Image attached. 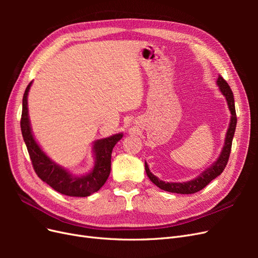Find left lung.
Instances as JSON below:
<instances>
[{
    "mask_svg": "<svg viewBox=\"0 0 258 258\" xmlns=\"http://www.w3.org/2000/svg\"><path fill=\"white\" fill-rule=\"evenodd\" d=\"M216 85L218 86V89H220L222 95L225 97L226 102H227L228 108L230 111V122L227 129V132H226L225 136V142L224 146L221 151L220 156L211 165L209 168H207L205 171L190 181L187 182H182V183H176V182H165L161 181L160 178H158L156 175H154L150 168H148V165L145 162V171L147 176L150 177L151 181L159 187L160 189H163L169 192H175V194H183V195H188V194H195L199 190H201L211 182L213 181L215 177L220 175L226 165L228 162V158L230 155V150H231V143H232V139L233 135H235V130L237 126V115H236V108H235V99H233V93L228 86V84L226 83V81L223 79L222 76L217 77Z\"/></svg>",
    "mask_w": 258,
    "mask_h": 258,
    "instance_id": "8db88e82",
    "label": "left lung"
}]
</instances>
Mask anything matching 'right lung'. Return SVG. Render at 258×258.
<instances>
[{
  "mask_svg": "<svg viewBox=\"0 0 258 258\" xmlns=\"http://www.w3.org/2000/svg\"><path fill=\"white\" fill-rule=\"evenodd\" d=\"M32 83L28 85L22 98L20 127L35 172L43 182L62 195L70 197H88L98 191L106 182L111 172L112 151L123 134L119 132L111 137L96 140L92 143V154L95 157L93 168L89 172L82 175L71 173L68 169L49 158L33 136L28 110V95Z\"/></svg>",
  "mask_w": 258,
  "mask_h": 258,
  "instance_id": "1",
  "label": "right lung"
}]
</instances>
